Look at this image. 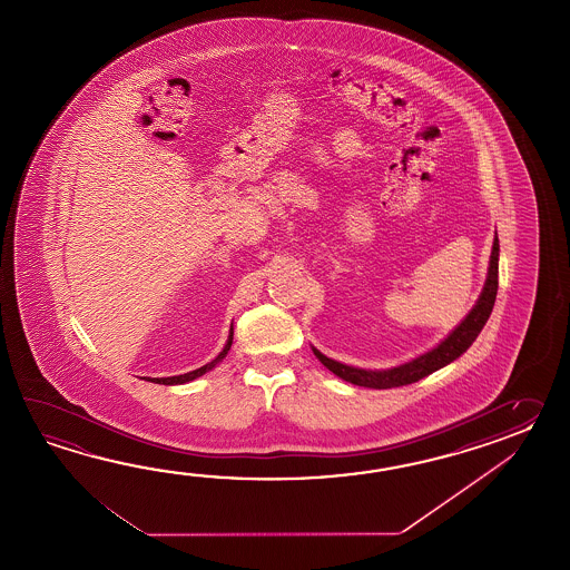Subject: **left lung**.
<instances>
[{"label": "left lung", "mask_w": 570, "mask_h": 570, "mask_svg": "<svg viewBox=\"0 0 570 570\" xmlns=\"http://www.w3.org/2000/svg\"><path fill=\"white\" fill-rule=\"evenodd\" d=\"M497 287H499V238H493V248L489 256V268H487V279H484L483 291L479 299L473 305V309L466 314L459 326L450 332L446 338L442 340L438 346L415 356L407 363L393 366V368H381V371H371V368H358L351 364L338 363L334 358H327L326 354L312 346L315 358L332 371L334 375L344 379L346 383L358 385V387L368 389H391L410 385L424 376L436 373L438 368L456 361L461 354L471 348L476 336L481 334L489 315L493 312L495 305Z\"/></svg>", "instance_id": "1"}]
</instances>
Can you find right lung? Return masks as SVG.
I'll return each instance as SVG.
<instances>
[{"label":"right lung","instance_id":"1","mask_svg":"<svg viewBox=\"0 0 570 570\" xmlns=\"http://www.w3.org/2000/svg\"><path fill=\"white\" fill-rule=\"evenodd\" d=\"M232 338H234V326L230 324V334H228V340H226L224 348H222V352H219L218 356H216L212 363L204 364V366H199V368H195V371H189V373H185V375L155 376V379L145 376V379L146 381H150V383H158V385H183V383H189V381H194L197 376L206 375V373H209L212 368H216V366L226 358V354L230 351Z\"/></svg>","mask_w":570,"mask_h":570}]
</instances>
